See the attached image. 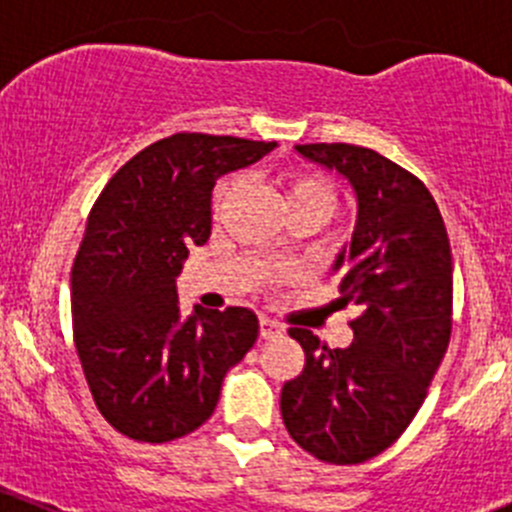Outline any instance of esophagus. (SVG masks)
Here are the masks:
<instances>
[{"label":"esophagus","mask_w":512,"mask_h":512,"mask_svg":"<svg viewBox=\"0 0 512 512\" xmlns=\"http://www.w3.org/2000/svg\"><path fill=\"white\" fill-rule=\"evenodd\" d=\"M285 334V327H282L280 322H275V319H267L262 317L260 319V337L262 339H277Z\"/></svg>","instance_id":"34e87169"}]
</instances>
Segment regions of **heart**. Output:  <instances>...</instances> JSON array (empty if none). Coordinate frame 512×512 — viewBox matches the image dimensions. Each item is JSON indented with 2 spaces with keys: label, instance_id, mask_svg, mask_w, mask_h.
I'll use <instances>...</instances> for the list:
<instances>
[{
  "label": "heart",
  "instance_id": "heart-1",
  "mask_svg": "<svg viewBox=\"0 0 512 512\" xmlns=\"http://www.w3.org/2000/svg\"><path fill=\"white\" fill-rule=\"evenodd\" d=\"M235 188V180H223V183L215 188L213 195V203L218 208L220 203L232 193ZM285 190H287V200L289 205H304V203H312V205H322L324 210H332V190L327 188L324 180H319L317 175H309V173H289L285 178Z\"/></svg>",
  "mask_w": 512,
  "mask_h": 512
}]
</instances>
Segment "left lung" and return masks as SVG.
<instances>
[{"mask_svg": "<svg viewBox=\"0 0 512 512\" xmlns=\"http://www.w3.org/2000/svg\"><path fill=\"white\" fill-rule=\"evenodd\" d=\"M294 151L337 170L356 195L352 242L332 270L342 302L356 304L359 317L349 322L347 349L289 329L304 369L282 386V421L314 458L352 466L406 431L441 366L453 324L451 245L433 195L394 160L349 143Z\"/></svg>", "mask_w": 512, "mask_h": 512, "instance_id": "1", "label": "left lung"}]
</instances>
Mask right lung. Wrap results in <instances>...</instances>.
<instances>
[{
  "label": "right lung",
  "instance_id": "right-lung-1",
  "mask_svg": "<svg viewBox=\"0 0 512 512\" xmlns=\"http://www.w3.org/2000/svg\"><path fill=\"white\" fill-rule=\"evenodd\" d=\"M277 143L175 133L108 180L71 270V319L86 384L123 436L165 443L203 426L227 371L255 344L252 309L180 317L175 277L210 237L215 180Z\"/></svg>",
  "mask_w": 512,
  "mask_h": 512
}]
</instances>
